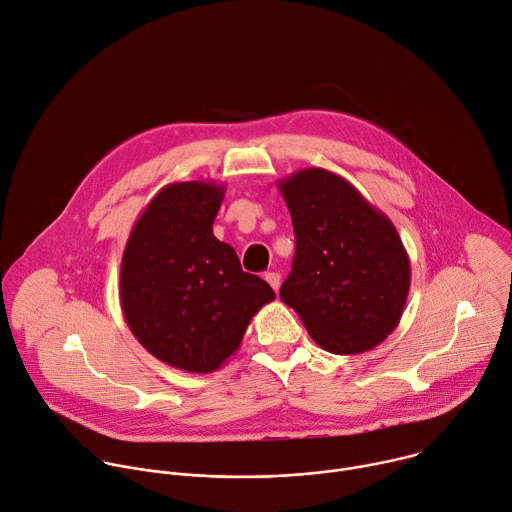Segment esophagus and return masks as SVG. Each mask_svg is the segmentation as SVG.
<instances>
[{
	"mask_svg": "<svg viewBox=\"0 0 512 512\" xmlns=\"http://www.w3.org/2000/svg\"><path fill=\"white\" fill-rule=\"evenodd\" d=\"M264 278H266V282L274 288V292H278V288H280V280H282V278H280V274H278V272H266V276H264Z\"/></svg>",
	"mask_w": 512,
	"mask_h": 512,
	"instance_id": "1",
	"label": "esophagus"
}]
</instances>
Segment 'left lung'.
<instances>
[{"label": "left lung", "instance_id": "obj_1", "mask_svg": "<svg viewBox=\"0 0 512 512\" xmlns=\"http://www.w3.org/2000/svg\"><path fill=\"white\" fill-rule=\"evenodd\" d=\"M278 189L296 236L282 302L329 353L377 347L399 325L412 278L393 222L355 185L321 167L294 171Z\"/></svg>", "mask_w": 512, "mask_h": 512}]
</instances>
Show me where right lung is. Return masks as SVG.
<instances>
[{"label": "right lung", "instance_id": "add662e5", "mask_svg": "<svg viewBox=\"0 0 512 512\" xmlns=\"http://www.w3.org/2000/svg\"><path fill=\"white\" fill-rule=\"evenodd\" d=\"M226 185L175 181L141 212L121 260V309L135 339L159 361L212 373L240 347L252 317L276 298L214 236Z\"/></svg>", "mask_w": 512, "mask_h": 512}]
</instances>
